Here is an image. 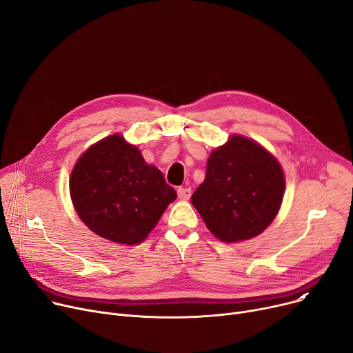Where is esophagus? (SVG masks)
Listing matches in <instances>:
<instances>
[{
    "label": "esophagus",
    "instance_id": "esophagus-1",
    "mask_svg": "<svg viewBox=\"0 0 353 353\" xmlns=\"http://www.w3.org/2000/svg\"><path fill=\"white\" fill-rule=\"evenodd\" d=\"M177 196L180 200H189L192 196V189L190 188H179Z\"/></svg>",
    "mask_w": 353,
    "mask_h": 353
}]
</instances>
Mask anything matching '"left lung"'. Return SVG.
<instances>
[{"label":"left lung","instance_id":"left-lung-1","mask_svg":"<svg viewBox=\"0 0 353 353\" xmlns=\"http://www.w3.org/2000/svg\"><path fill=\"white\" fill-rule=\"evenodd\" d=\"M283 193L279 161L259 143L233 134L209 156L192 203L213 236L233 243L261 234L279 212Z\"/></svg>","mask_w":353,"mask_h":353}]
</instances>
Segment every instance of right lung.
Returning a JSON list of instances; mask_svg holds the SVG:
<instances>
[{
  "label": "right lung",
  "mask_w": 353,
  "mask_h": 353,
  "mask_svg": "<svg viewBox=\"0 0 353 353\" xmlns=\"http://www.w3.org/2000/svg\"><path fill=\"white\" fill-rule=\"evenodd\" d=\"M70 196L91 232L121 245L141 243L177 197L157 167L120 134L92 144L77 160Z\"/></svg>",
  "instance_id": "right-lung-1"
}]
</instances>
